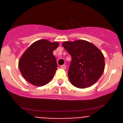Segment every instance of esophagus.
Segmentation results:
<instances>
[{"instance_id":"1","label":"esophagus","mask_w":123,"mask_h":123,"mask_svg":"<svg viewBox=\"0 0 123 123\" xmlns=\"http://www.w3.org/2000/svg\"><path fill=\"white\" fill-rule=\"evenodd\" d=\"M61 68H63V69H66V65H63L61 66Z\"/></svg>"}]
</instances>
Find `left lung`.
Instances as JSON below:
<instances>
[{"label": "left lung", "instance_id": "left-lung-1", "mask_svg": "<svg viewBox=\"0 0 123 123\" xmlns=\"http://www.w3.org/2000/svg\"><path fill=\"white\" fill-rule=\"evenodd\" d=\"M71 56L68 78L74 86L84 89L95 84L105 69L103 54L95 45L84 40L62 44Z\"/></svg>", "mask_w": 123, "mask_h": 123}]
</instances>
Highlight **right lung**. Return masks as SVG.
Instances as JSON below:
<instances>
[{
    "label": "right lung",
    "mask_w": 123,
    "mask_h": 123,
    "mask_svg": "<svg viewBox=\"0 0 123 123\" xmlns=\"http://www.w3.org/2000/svg\"><path fill=\"white\" fill-rule=\"evenodd\" d=\"M58 45L57 42L42 39L27 49L18 63L19 71L27 81L36 86L45 85L50 81L58 67L53 51Z\"/></svg>",
    "instance_id": "add662e5"
}]
</instances>
